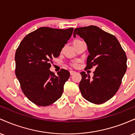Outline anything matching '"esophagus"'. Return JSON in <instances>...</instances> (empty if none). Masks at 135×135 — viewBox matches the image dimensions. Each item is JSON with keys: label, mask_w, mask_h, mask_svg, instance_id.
Returning <instances> with one entry per match:
<instances>
[{"label": "esophagus", "mask_w": 135, "mask_h": 135, "mask_svg": "<svg viewBox=\"0 0 135 135\" xmlns=\"http://www.w3.org/2000/svg\"><path fill=\"white\" fill-rule=\"evenodd\" d=\"M75 73H76V72L75 71H74V70H70V75H74V74H75Z\"/></svg>", "instance_id": "obj_1"}]
</instances>
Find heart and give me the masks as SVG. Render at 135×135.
<instances>
[{"instance_id":"obj_1","label":"heart","mask_w":135,"mask_h":135,"mask_svg":"<svg viewBox=\"0 0 135 135\" xmlns=\"http://www.w3.org/2000/svg\"><path fill=\"white\" fill-rule=\"evenodd\" d=\"M80 41V40H78V39H77V40H75V41ZM72 65H73V66H76L77 65V63H76V62H74V63H72Z\"/></svg>"}]
</instances>
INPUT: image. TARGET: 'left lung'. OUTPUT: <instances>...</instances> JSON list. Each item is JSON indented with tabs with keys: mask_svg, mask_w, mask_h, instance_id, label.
Returning a JSON list of instances; mask_svg holds the SVG:
<instances>
[{
	"mask_svg": "<svg viewBox=\"0 0 135 135\" xmlns=\"http://www.w3.org/2000/svg\"><path fill=\"white\" fill-rule=\"evenodd\" d=\"M84 38L89 55L86 69L96 68L93 78L80 72L79 89L83 97L94 104H102L115 95L127 69V56L114 35L97 26L77 28L74 36Z\"/></svg>",
	"mask_w": 135,
	"mask_h": 135,
	"instance_id": "obj_1",
	"label": "left lung"
}]
</instances>
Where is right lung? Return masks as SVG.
Segmentation results:
<instances>
[{
	"label": "right lung",
	"mask_w": 135,
	"mask_h": 135,
	"mask_svg": "<svg viewBox=\"0 0 135 135\" xmlns=\"http://www.w3.org/2000/svg\"><path fill=\"white\" fill-rule=\"evenodd\" d=\"M73 30L41 27L26 35L17 48L16 76L25 95L38 106L51 105L62 95L70 73L61 69L56 76L49 69L52 58L59 56Z\"/></svg>",
	"instance_id": "1"
}]
</instances>
